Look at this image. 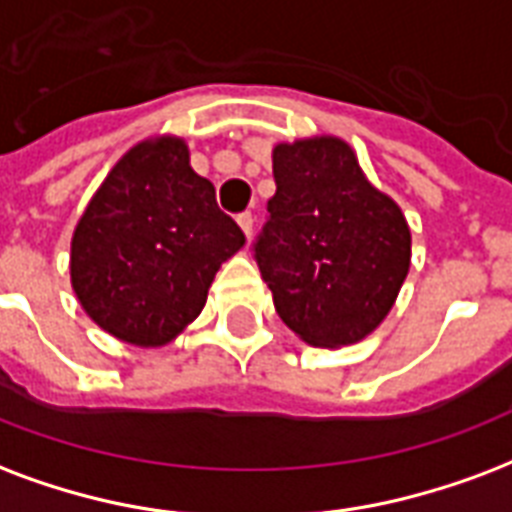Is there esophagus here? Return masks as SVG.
Instances as JSON below:
<instances>
[{"label":"esophagus","mask_w":512,"mask_h":512,"mask_svg":"<svg viewBox=\"0 0 512 512\" xmlns=\"http://www.w3.org/2000/svg\"><path fill=\"white\" fill-rule=\"evenodd\" d=\"M239 225H241V230L247 233V239H252V228H255V217H252V212L239 214Z\"/></svg>","instance_id":"34e87169"}]
</instances>
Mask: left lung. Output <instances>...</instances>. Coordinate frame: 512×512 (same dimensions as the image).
<instances>
[{"instance_id": "8db88e82", "label": "left lung", "mask_w": 512, "mask_h": 512, "mask_svg": "<svg viewBox=\"0 0 512 512\" xmlns=\"http://www.w3.org/2000/svg\"><path fill=\"white\" fill-rule=\"evenodd\" d=\"M273 179L255 260L276 314L308 346L368 338L411 268L403 209L370 185L354 147L338 136L279 142Z\"/></svg>"}]
</instances>
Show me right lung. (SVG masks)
<instances>
[{
	"label": "right lung",
	"instance_id": "right-lung-1",
	"mask_svg": "<svg viewBox=\"0 0 512 512\" xmlns=\"http://www.w3.org/2000/svg\"><path fill=\"white\" fill-rule=\"evenodd\" d=\"M244 233L182 136H152L112 166L72 233L69 276L85 314L117 341L158 349L206 306Z\"/></svg>",
	"mask_w": 512,
	"mask_h": 512
}]
</instances>
